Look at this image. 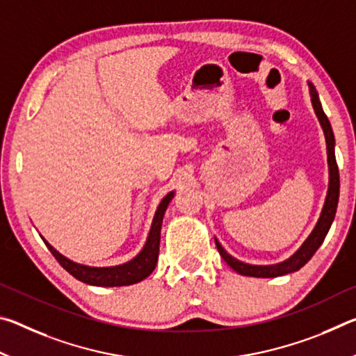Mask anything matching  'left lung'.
<instances>
[{"label": "left lung", "mask_w": 356, "mask_h": 356, "mask_svg": "<svg viewBox=\"0 0 356 356\" xmlns=\"http://www.w3.org/2000/svg\"><path fill=\"white\" fill-rule=\"evenodd\" d=\"M309 91H311L312 106H314L318 122H321L323 129L325 140H327V154H328V168H330V185H328L327 200H325V206L322 209L321 218H318L314 231L311 232V236L306 238V242L303 245H301V248L295 252L292 257H289L287 261L276 265H250V264L240 262L237 259H234L231 254H227L225 248L218 243V240H215L220 256L225 259L229 267L243 276H254V278H276V276L297 272V270H300L312 256H314V252L318 250V246L323 243V240L330 231L331 222L334 220L337 201H339V170H337L336 156H334V135H333V130H331L327 114H325L322 110L321 100H318L316 89L311 83H309Z\"/></svg>", "instance_id": "8db88e82"}]
</instances>
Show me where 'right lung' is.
I'll return each instance as SVG.
<instances>
[{
	"label": "right lung",
	"instance_id": "add662e5",
	"mask_svg": "<svg viewBox=\"0 0 356 356\" xmlns=\"http://www.w3.org/2000/svg\"><path fill=\"white\" fill-rule=\"evenodd\" d=\"M172 196H174L172 191L168 193V195L163 197V201L160 202V206L156 209L155 216H154L152 227H150L146 245H144V248L140 254H138L135 259H131V261L127 264L116 265V267H104V268L88 267V265H81V264H75L69 261L67 257L59 254V252L53 248L45 238L44 242L47 245V248L50 250L51 254L55 256L56 261L63 265V268L67 270V272L72 276H75L78 281H83L91 286H102V287L135 284V282L143 281L154 272L156 259H159V251H160L161 221H163L165 210L168 207V204H170V201L172 200Z\"/></svg>",
	"mask_w": 356,
	"mask_h": 356
}]
</instances>
